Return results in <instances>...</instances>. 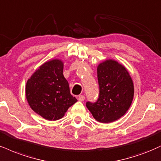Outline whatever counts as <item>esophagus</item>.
<instances>
[{"mask_svg": "<svg viewBox=\"0 0 161 161\" xmlns=\"http://www.w3.org/2000/svg\"><path fill=\"white\" fill-rule=\"evenodd\" d=\"M85 99H86V97L84 95H79V97H78V100L79 101H84Z\"/></svg>", "mask_w": 161, "mask_h": 161, "instance_id": "34e87169", "label": "esophagus"}]
</instances>
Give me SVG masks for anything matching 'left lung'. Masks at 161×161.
<instances>
[{
	"label": "left lung",
	"mask_w": 161,
	"mask_h": 161,
	"mask_svg": "<svg viewBox=\"0 0 161 161\" xmlns=\"http://www.w3.org/2000/svg\"><path fill=\"white\" fill-rule=\"evenodd\" d=\"M99 96L86 106L97 121L110 123L119 119L131 105L134 88L132 79L124 67L113 60H106L97 67Z\"/></svg>",
	"instance_id": "8db88e82"
}]
</instances>
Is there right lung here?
<instances>
[{
  "label": "right lung",
  "mask_w": 161,
  "mask_h": 161,
  "mask_svg": "<svg viewBox=\"0 0 161 161\" xmlns=\"http://www.w3.org/2000/svg\"><path fill=\"white\" fill-rule=\"evenodd\" d=\"M63 67L61 60L46 62L26 84V98L31 108L49 121L61 119L77 101L70 94L68 82L63 75Z\"/></svg>",
  "instance_id": "obj_1"
}]
</instances>
